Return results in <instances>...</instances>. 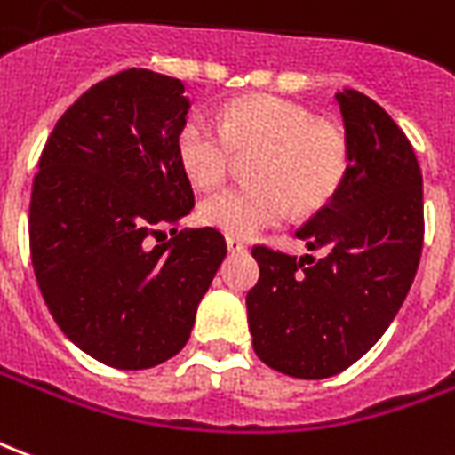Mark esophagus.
<instances>
[{
    "label": "esophagus",
    "mask_w": 455,
    "mask_h": 455,
    "mask_svg": "<svg viewBox=\"0 0 455 455\" xmlns=\"http://www.w3.org/2000/svg\"><path fill=\"white\" fill-rule=\"evenodd\" d=\"M225 243H228V252H233V254H240L247 250V247H244V243H240L237 237H225Z\"/></svg>",
    "instance_id": "esophagus-1"
}]
</instances>
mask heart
Masks as SVG:
<instances>
[{"mask_svg": "<svg viewBox=\"0 0 455 455\" xmlns=\"http://www.w3.org/2000/svg\"><path fill=\"white\" fill-rule=\"evenodd\" d=\"M233 154H254L250 186L203 198L198 218L230 237H250L284 220L323 208L347 171V141L336 124L318 122L291 100L250 95L225 105L218 124L191 115L176 134V156L188 181L212 188L225 181Z\"/></svg>", "mask_w": 455, "mask_h": 455, "instance_id": "obj_1", "label": "heart"}]
</instances>
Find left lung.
Listing matches in <instances>:
<instances>
[{
  "label": "left lung",
  "mask_w": 455,
  "mask_h": 455,
  "mask_svg": "<svg viewBox=\"0 0 455 455\" xmlns=\"http://www.w3.org/2000/svg\"><path fill=\"white\" fill-rule=\"evenodd\" d=\"M347 141L338 193L296 237L323 257L254 247L247 323L262 363L323 379L357 363L404 304L424 244L421 169L407 134L357 90L336 95Z\"/></svg>",
  "instance_id": "8db88e82"
}]
</instances>
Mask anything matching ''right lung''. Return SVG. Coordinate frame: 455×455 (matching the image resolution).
<instances>
[{"label": "right lung", "instance_id": "right-lung-1", "mask_svg": "<svg viewBox=\"0 0 455 455\" xmlns=\"http://www.w3.org/2000/svg\"><path fill=\"white\" fill-rule=\"evenodd\" d=\"M188 109L179 78L122 70L66 109L38 161L28 208L38 289L60 331L117 370L159 365L188 343L228 252L215 228L150 240L193 208L176 156Z\"/></svg>", "mask_w": 455, "mask_h": 455}]
</instances>
